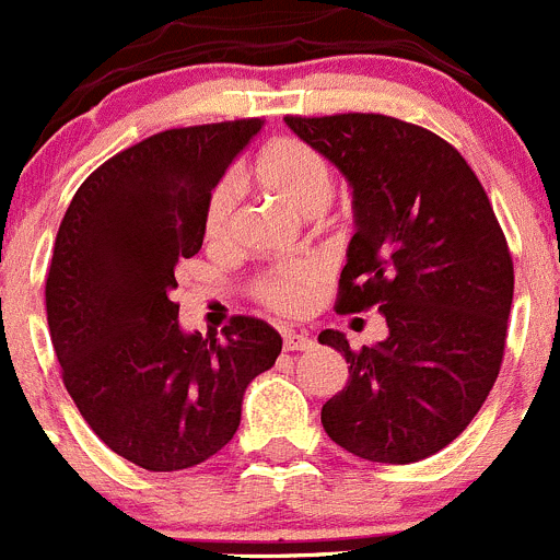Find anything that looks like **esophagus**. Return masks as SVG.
I'll use <instances>...</instances> for the list:
<instances>
[{
	"instance_id": "34e87169",
	"label": "esophagus",
	"mask_w": 560,
	"mask_h": 560,
	"mask_svg": "<svg viewBox=\"0 0 560 560\" xmlns=\"http://www.w3.org/2000/svg\"><path fill=\"white\" fill-rule=\"evenodd\" d=\"M313 343H316V340L305 332H291L289 329V332L283 335L285 351H307V349H313Z\"/></svg>"
}]
</instances>
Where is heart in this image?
Segmentation results:
<instances>
[{
	"label": "heart",
	"mask_w": 560,
	"mask_h": 560,
	"mask_svg": "<svg viewBox=\"0 0 560 560\" xmlns=\"http://www.w3.org/2000/svg\"><path fill=\"white\" fill-rule=\"evenodd\" d=\"M255 178L275 191L280 200L294 206L302 214H322L335 195V170L329 159L311 142L300 137H277L255 159ZM238 184L236 175H225L220 184L211 189L209 203H206V238L222 244L231 238L236 225L238 206ZM322 266L318 264H285L266 269L253 280V294L260 305L269 311L296 316L307 311V305L316 296L322 283Z\"/></svg>",
	"instance_id": "obj_1"
}]
</instances>
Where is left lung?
I'll return each instance as SVG.
<instances>
[{"label": "left lung", "mask_w": 560, "mask_h": 560, "mask_svg": "<svg viewBox=\"0 0 560 560\" xmlns=\"http://www.w3.org/2000/svg\"><path fill=\"white\" fill-rule=\"evenodd\" d=\"M351 186L357 233L338 283V313L380 307L382 343L318 340L349 363L322 407L332 443L385 465L443 451L470 425L500 374L514 260L481 180L434 131L374 112L289 115Z\"/></svg>", "instance_id": "obj_1"}]
</instances>
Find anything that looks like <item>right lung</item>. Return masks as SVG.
Masks as SVG:
<instances>
[{
    "label": "right lung",
    "instance_id": "obj_1",
    "mask_svg": "<svg viewBox=\"0 0 560 560\" xmlns=\"http://www.w3.org/2000/svg\"><path fill=\"white\" fill-rule=\"evenodd\" d=\"M264 117L167 129L84 178L55 238L46 316L62 385L106 448L173 472L233 440L249 382L283 338L255 316L178 327V260L200 253L206 203Z\"/></svg>",
    "mask_w": 560,
    "mask_h": 560
}]
</instances>
